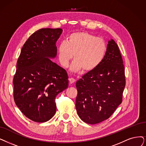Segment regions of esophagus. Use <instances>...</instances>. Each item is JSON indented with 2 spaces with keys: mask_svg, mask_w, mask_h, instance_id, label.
<instances>
[{
  "mask_svg": "<svg viewBox=\"0 0 146 146\" xmlns=\"http://www.w3.org/2000/svg\"><path fill=\"white\" fill-rule=\"evenodd\" d=\"M69 83H71V84H72V83H75V80L74 78H69Z\"/></svg>",
  "mask_w": 146,
  "mask_h": 146,
  "instance_id": "34e87169",
  "label": "esophagus"
}]
</instances>
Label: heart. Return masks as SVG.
I'll return each instance as SVG.
<instances>
[{
  "label": "heart",
  "mask_w": 146,
  "mask_h": 146,
  "mask_svg": "<svg viewBox=\"0 0 146 146\" xmlns=\"http://www.w3.org/2000/svg\"><path fill=\"white\" fill-rule=\"evenodd\" d=\"M107 50L105 40L86 32L71 33L67 40L62 42L58 48L59 59L62 66L67 68L74 57L70 67L72 72L83 69L86 72L93 71L102 62Z\"/></svg>",
  "instance_id": "obj_1"
}]
</instances>
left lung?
Returning a JSON list of instances; mask_svg holds the SVG:
<instances>
[{
    "instance_id": "obj_1",
    "label": "left lung",
    "mask_w": 146,
    "mask_h": 146,
    "mask_svg": "<svg viewBox=\"0 0 146 146\" xmlns=\"http://www.w3.org/2000/svg\"><path fill=\"white\" fill-rule=\"evenodd\" d=\"M123 63L119 46L111 39L100 65L77 81L75 107L83 121L93 125L107 120L121 103L126 83Z\"/></svg>"
}]
</instances>
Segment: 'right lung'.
<instances>
[{
  "mask_svg": "<svg viewBox=\"0 0 146 146\" xmlns=\"http://www.w3.org/2000/svg\"><path fill=\"white\" fill-rule=\"evenodd\" d=\"M62 29L45 28L33 33L23 45L14 77V99L26 117L45 122L56 111V96L68 87L66 71L53 62Z\"/></svg>",
  "mask_w": 146,
  "mask_h": 146,
  "instance_id": "right-lung-1",
  "label": "right lung"
}]
</instances>
